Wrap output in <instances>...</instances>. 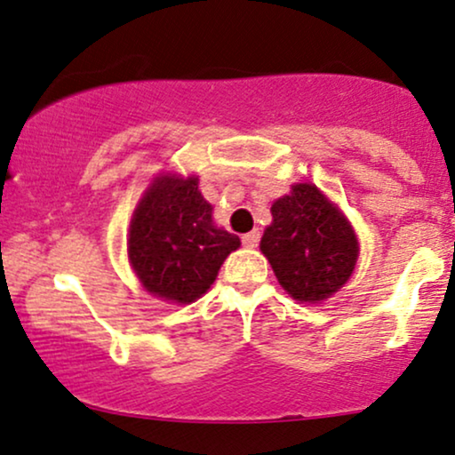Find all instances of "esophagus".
Segmentation results:
<instances>
[{
	"mask_svg": "<svg viewBox=\"0 0 455 455\" xmlns=\"http://www.w3.org/2000/svg\"><path fill=\"white\" fill-rule=\"evenodd\" d=\"M259 238H261L259 229H253V232L244 234V236H243V244L246 246V249H255V246L259 244Z\"/></svg>",
	"mask_w": 455,
	"mask_h": 455,
	"instance_id": "34e87169",
	"label": "esophagus"
}]
</instances>
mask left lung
<instances>
[{
	"label": "left lung",
	"instance_id": "left-lung-1",
	"mask_svg": "<svg viewBox=\"0 0 455 455\" xmlns=\"http://www.w3.org/2000/svg\"><path fill=\"white\" fill-rule=\"evenodd\" d=\"M259 249L280 287L306 304L338 293L358 259L350 221L314 183H295L289 196L274 202Z\"/></svg>",
	"mask_w": 455,
	"mask_h": 455
}]
</instances>
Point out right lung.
<instances>
[{
  "instance_id": "right-lung-1",
  "label": "right lung",
  "mask_w": 455,
  "mask_h": 455,
  "mask_svg": "<svg viewBox=\"0 0 455 455\" xmlns=\"http://www.w3.org/2000/svg\"><path fill=\"white\" fill-rule=\"evenodd\" d=\"M238 246L236 234L212 223L198 177L166 172L154 179L134 209L128 261L148 293L192 304L211 289L221 263Z\"/></svg>"
}]
</instances>
